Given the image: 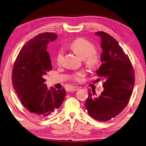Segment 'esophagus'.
I'll return each instance as SVG.
<instances>
[{
  "label": "esophagus",
  "instance_id": "1",
  "mask_svg": "<svg viewBox=\"0 0 146 146\" xmlns=\"http://www.w3.org/2000/svg\"><path fill=\"white\" fill-rule=\"evenodd\" d=\"M79 90V87L77 86H74V87H70V88L69 89V92H74V91H76V90Z\"/></svg>",
  "mask_w": 146,
  "mask_h": 146
}]
</instances>
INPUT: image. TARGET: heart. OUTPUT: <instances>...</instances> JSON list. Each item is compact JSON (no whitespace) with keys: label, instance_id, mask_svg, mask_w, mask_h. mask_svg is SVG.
Returning <instances> with one entry per match:
<instances>
[{"label":"heart","instance_id":"1","mask_svg":"<svg viewBox=\"0 0 146 146\" xmlns=\"http://www.w3.org/2000/svg\"><path fill=\"white\" fill-rule=\"evenodd\" d=\"M70 48L80 57L83 58V62L89 68H94L98 66L100 61V56L98 52L95 50V46L92 42L84 38H77L70 45ZM64 51L63 48H60L56 54L55 60L57 66H60L62 63ZM85 76L83 71H79L74 74L71 76V79L76 82H80Z\"/></svg>","mask_w":146,"mask_h":146}]
</instances>
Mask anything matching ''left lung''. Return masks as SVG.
<instances>
[{
  "mask_svg": "<svg viewBox=\"0 0 146 146\" xmlns=\"http://www.w3.org/2000/svg\"><path fill=\"white\" fill-rule=\"evenodd\" d=\"M101 39V65L97 75L104 80L103 92L95 97L89 90L86 101L87 113L97 121H108L119 115L130 100L135 83L132 63L119 42L104 32L96 33Z\"/></svg>",
  "mask_w": 146,
  "mask_h": 146,
  "instance_id": "8db88e82",
  "label": "left lung"
}]
</instances>
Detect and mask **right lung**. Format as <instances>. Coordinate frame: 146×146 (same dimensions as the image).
Wrapping results in <instances>:
<instances>
[{"label": "right lung", "instance_id": "add662e5", "mask_svg": "<svg viewBox=\"0 0 146 146\" xmlns=\"http://www.w3.org/2000/svg\"><path fill=\"white\" fill-rule=\"evenodd\" d=\"M57 37L44 32L29 40L22 47L13 66L12 81L22 104L38 117L50 115L62 105L66 90H48L44 75L52 69L47 45Z\"/></svg>", "mask_w": 146, "mask_h": 146}]
</instances>
